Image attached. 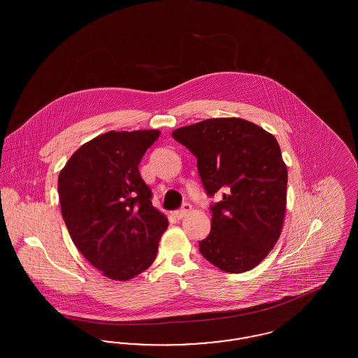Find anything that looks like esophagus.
Returning a JSON list of instances; mask_svg holds the SVG:
<instances>
[{"mask_svg": "<svg viewBox=\"0 0 358 358\" xmlns=\"http://www.w3.org/2000/svg\"><path fill=\"white\" fill-rule=\"evenodd\" d=\"M190 209H192L190 204L182 205V208H181V209H178V210H176V212H174V217H176V219H178V220H181L182 217H185L187 213L190 212Z\"/></svg>", "mask_w": 358, "mask_h": 358, "instance_id": "obj_1", "label": "esophagus"}]
</instances>
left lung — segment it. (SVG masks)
<instances>
[{
  "instance_id": "obj_1",
  "label": "left lung",
  "mask_w": 358,
  "mask_h": 358,
  "mask_svg": "<svg viewBox=\"0 0 358 358\" xmlns=\"http://www.w3.org/2000/svg\"><path fill=\"white\" fill-rule=\"evenodd\" d=\"M197 158L209 197L210 234L199 243L208 262L225 273H245L270 254L280 236L287 166L275 136L252 122L213 118L171 133Z\"/></svg>"
}]
</instances>
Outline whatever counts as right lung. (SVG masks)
I'll return each mask as SVG.
<instances>
[{"label": "right lung", "instance_id": "1", "mask_svg": "<svg viewBox=\"0 0 358 358\" xmlns=\"http://www.w3.org/2000/svg\"><path fill=\"white\" fill-rule=\"evenodd\" d=\"M158 130L108 131L80 146L59 174L62 215L80 254L114 280L148 270L168 219L138 165Z\"/></svg>", "mask_w": 358, "mask_h": 358}]
</instances>
